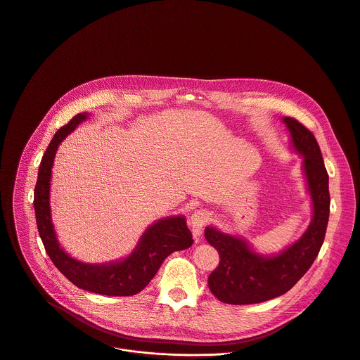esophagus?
<instances>
[{
	"label": "esophagus",
	"mask_w": 360,
	"mask_h": 360,
	"mask_svg": "<svg viewBox=\"0 0 360 360\" xmlns=\"http://www.w3.org/2000/svg\"><path fill=\"white\" fill-rule=\"evenodd\" d=\"M210 213L205 209H199V210H195L189 219V226L193 231V236L195 237H199L200 236V231L207 224V221L210 220Z\"/></svg>",
	"instance_id": "1"
}]
</instances>
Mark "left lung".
<instances>
[{
  "mask_svg": "<svg viewBox=\"0 0 360 360\" xmlns=\"http://www.w3.org/2000/svg\"><path fill=\"white\" fill-rule=\"evenodd\" d=\"M292 148L302 155V171L312 200V220L295 243L274 256L256 253L242 237L205 229V238L220 257L207 278L212 294L233 305L259 304L290 291L309 270L323 243L329 219V176L314 134L295 118L284 117Z\"/></svg>",
  "mask_w": 360,
  "mask_h": 360,
  "instance_id": "1",
  "label": "left lung"
}]
</instances>
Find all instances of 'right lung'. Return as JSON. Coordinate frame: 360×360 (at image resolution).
I'll return each mask as SVG.
<instances>
[{
	"label": "right lung",
	"mask_w": 360,
	"mask_h": 360,
	"mask_svg": "<svg viewBox=\"0 0 360 360\" xmlns=\"http://www.w3.org/2000/svg\"><path fill=\"white\" fill-rule=\"evenodd\" d=\"M89 115V112L75 115L66 126L58 130L44 154L34 192L37 226L49 259L70 283L82 290L101 295L130 297L147 287L171 253L191 248L193 238L185 216H171L153 223L143 233L134 252L123 260L87 264L65 253L56 238L51 216L52 167L59 144Z\"/></svg>",
	"instance_id": "obj_1"
}]
</instances>
